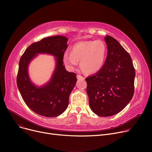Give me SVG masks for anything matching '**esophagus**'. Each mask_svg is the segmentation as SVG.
Here are the masks:
<instances>
[{"label": "esophagus", "mask_w": 152, "mask_h": 152, "mask_svg": "<svg viewBox=\"0 0 152 152\" xmlns=\"http://www.w3.org/2000/svg\"><path fill=\"white\" fill-rule=\"evenodd\" d=\"M76 77H77V79H81V80H84V77L83 76H81V75H77Z\"/></svg>", "instance_id": "34e87169"}]
</instances>
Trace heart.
<instances>
[{"mask_svg":"<svg viewBox=\"0 0 152 152\" xmlns=\"http://www.w3.org/2000/svg\"><path fill=\"white\" fill-rule=\"evenodd\" d=\"M106 53V45L101 40L81 41L72 46L71 54L64 53L63 60L71 69L76 67L80 61V66L86 73H95L103 66Z\"/></svg>","mask_w":152,"mask_h":152,"instance_id":"b5f03b06","label":"heart"}]
</instances>
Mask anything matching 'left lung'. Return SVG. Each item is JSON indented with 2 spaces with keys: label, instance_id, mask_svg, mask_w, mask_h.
Listing matches in <instances>:
<instances>
[{
  "label": "left lung",
  "instance_id": "left-lung-1",
  "mask_svg": "<svg viewBox=\"0 0 152 152\" xmlns=\"http://www.w3.org/2000/svg\"><path fill=\"white\" fill-rule=\"evenodd\" d=\"M107 57L96 74L86 78L92 111L102 117L123 110L134 93L135 69L131 56L113 37H105Z\"/></svg>",
  "mask_w": 152,
  "mask_h": 152
}]
</instances>
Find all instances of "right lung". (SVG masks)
I'll use <instances>...</instances> for the list:
<instances>
[{
	"mask_svg": "<svg viewBox=\"0 0 152 152\" xmlns=\"http://www.w3.org/2000/svg\"><path fill=\"white\" fill-rule=\"evenodd\" d=\"M68 40L61 36L45 37L30 45L20 60L17 77L18 88L26 105L39 115L56 117L68 107L69 96L77 81L76 75L67 71L63 65ZM37 53L52 54L57 61L51 80L41 88H37L30 82L27 73L28 63Z\"/></svg>",
	"mask_w": 152,
	"mask_h": 152,
	"instance_id": "obj_1",
	"label": "right lung"
}]
</instances>
